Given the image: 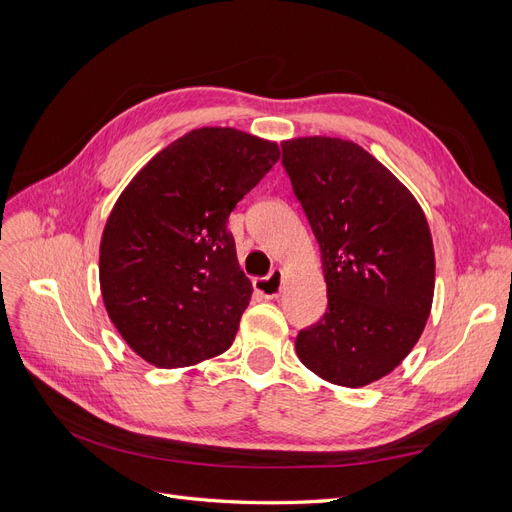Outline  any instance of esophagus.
<instances>
[{
    "label": "esophagus",
    "mask_w": 512,
    "mask_h": 512,
    "mask_svg": "<svg viewBox=\"0 0 512 512\" xmlns=\"http://www.w3.org/2000/svg\"><path fill=\"white\" fill-rule=\"evenodd\" d=\"M282 284H284V271L282 269H273L267 277H256V280H254L256 292H260L262 297H267V299L280 297Z\"/></svg>",
    "instance_id": "1"
}]
</instances>
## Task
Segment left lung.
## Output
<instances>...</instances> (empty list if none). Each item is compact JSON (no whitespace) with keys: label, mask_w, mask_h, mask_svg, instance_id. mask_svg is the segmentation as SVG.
<instances>
[{"label":"left lung","mask_w":512,"mask_h":512,"mask_svg":"<svg viewBox=\"0 0 512 512\" xmlns=\"http://www.w3.org/2000/svg\"><path fill=\"white\" fill-rule=\"evenodd\" d=\"M282 151L329 297L294 348L322 380L359 389L391 374L425 329L436 286L429 224L406 185L361 145L301 136Z\"/></svg>","instance_id":"1"}]
</instances>
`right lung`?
Here are the masks:
<instances>
[{
	"instance_id": "right-lung-1",
	"label": "right lung",
	"mask_w": 512,
	"mask_h": 512,
	"mask_svg": "<svg viewBox=\"0 0 512 512\" xmlns=\"http://www.w3.org/2000/svg\"><path fill=\"white\" fill-rule=\"evenodd\" d=\"M277 160L273 141L198 128L119 194L100 241V290L115 329L147 363L190 367L230 348L252 282L226 222Z\"/></svg>"
}]
</instances>
